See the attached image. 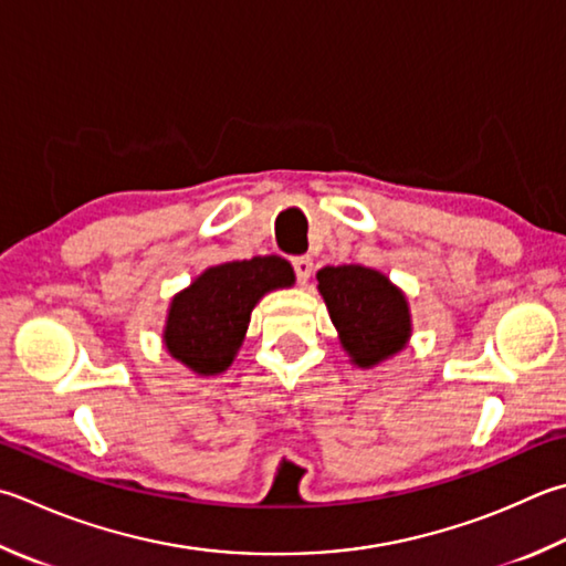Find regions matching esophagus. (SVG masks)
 Wrapping results in <instances>:
<instances>
[{"label":"esophagus","instance_id":"obj_1","mask_svg":"<svg viewBox=\"0 0 566 566\" xmlns=\"http://www.w3.org/2000/svg\"><path fill=\"white\" fill-rule=\"evenodd\" d=\"M291 263H293V271H295L297 283L305 285L307 279H311V273H313V261L307 259V255H295Z\"/></svg>","mask_w":566,"mask_h":566}]
</instances>
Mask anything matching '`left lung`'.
I'll return each instance as SVG.
<instances>
[{"instance_id": "8db88e82", "label": "left lung", "mask_w": 566, "mask_h": 566, "mask_svg": "<svg viewBox=\"0 0 566 566\" xmlns=\"http://www.w3.org/2000/svg\"><path fill=\"white\" fill-rule=\"evenodd\" d=\"M317 283L343 347L357 367L377 365L407 343L411 333L407 297L379 271L327 265L317 271Z\"/></svg>"}]
</instances>
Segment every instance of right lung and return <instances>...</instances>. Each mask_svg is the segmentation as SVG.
I'll use <instances>...</instances> for the list:
<instances>
[{
	"label": "right lung",
	"mask_w": 566,
	"mask_h": 566,
	"mask_svg": "<svg viewBox=\"0 0 566 566\" xmlns=\"http://www.w3.org/2000/svg\"><path fill=\"white\" fill-rule=\"evenodd\" d=\"M293 281L291 263L279 255H255L205 271L169 307L165 329L169 355L197 375H219L241 347L261 295Z\"/></svg>",
	"instance_id": "add662e5"
}]
</instances>
